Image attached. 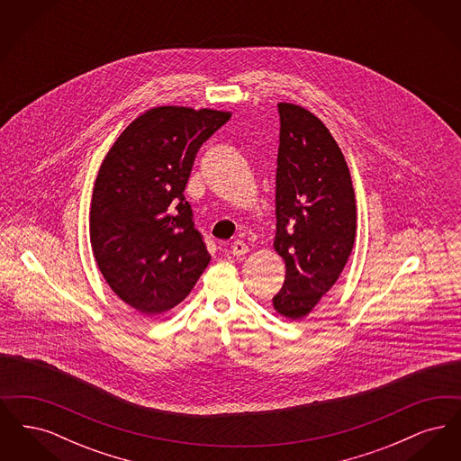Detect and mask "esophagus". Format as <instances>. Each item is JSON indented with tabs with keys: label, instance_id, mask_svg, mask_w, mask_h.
<instances>
[{
	"label": "esophagus",
	"instance_id": "34e87169",
	"mask_svg": "<svg viewBox=\"0 0 461 461\" xmlns=\"http://www.w3.org/2000/svg\"><path fill=\"white\" fill-rule=\"evenodd\" d=\"M249 252V247L243 243L241 240H235L233 243H231V254L233 256H245Z\"/></svg>",
	"mask_w": 461,
	"mask_h": 461
}]
</instances>
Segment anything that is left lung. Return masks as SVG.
Here are the masks:
<instances>
[{
    "mask_svg": "<svg viewBox=\"0 0 461 461\" xmlns=\"http://www.w3.org/2000/svg\"><path fill=\"white\" fill-rule=\"evenodd\" d=\"M275 250L285 261L273 306L304 318L339 280L356 237L349 167L325 124L309 110L278 104Z\"/></svg>",
    "mask_w": 461,
    "mask_h": 461,
    "instance_id": "obj_1",
    "label": "left lung"
}]
</instances>
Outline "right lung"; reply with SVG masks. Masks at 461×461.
<instances>
[{
	"label": "right lung",
	"mask_w": 461,
	"mask_h": 461,
	"mask_svg": "<svg viewBox=\"0 0 461 461\" xmlns=\"http://www.w3.org/2000/svg\"><path fill=\"white\" fill-rule=\"evenodd\" d=\"M230 117L149 110L121 132L98 171L89 218L95 259L110 288L147 316L177 306L211 261L183 192L198 149Z\"/></svg>",
	"instance_id": "1"
}]
</instances>
